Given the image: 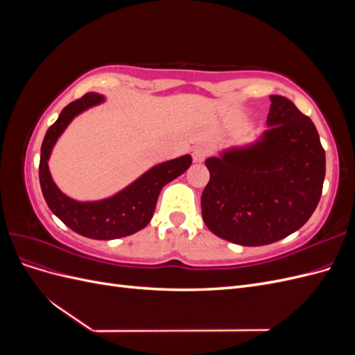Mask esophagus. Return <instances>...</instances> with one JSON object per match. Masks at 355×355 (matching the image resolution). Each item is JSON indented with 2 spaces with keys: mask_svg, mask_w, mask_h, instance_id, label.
<instances>
[{
  "mask_svg": "<svg viewBox=\"0 0 355 355\" xmlns=\"http://www.w3.org/2000/svg\"><path fill=\"white\" fill-rule=\"evenodd\" d=\"M207 155H209V151H207V148H204V146H197L194 151H192V158H194L196 163H202Z\"/></svg>",
  "mask_w": 355,
  "mask_h": 355,
  "instance_id": "esophagus-1",
  "label": "esophagus"
}]
</instances>
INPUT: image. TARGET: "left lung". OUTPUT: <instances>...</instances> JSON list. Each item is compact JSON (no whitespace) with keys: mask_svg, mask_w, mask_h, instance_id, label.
I'll return each instance as SVG.
<instances>
[{"mask_svg":"<svg viewBox=\"0 0 355 355\" xmlns=\"http://www.w3.org/2000/svg\"><path fill=\"white\" fill-rule=\"evenodd\" d=\"M270 99V127L259 142L206 159L204 223L241 245L271 244L297 231L323 191L326 153L314 123L284 96Z\"/></svg>","mask_w":355,"mask_h":355,"instance_id":"8db88e82","label":"left lung"}]
</instances>
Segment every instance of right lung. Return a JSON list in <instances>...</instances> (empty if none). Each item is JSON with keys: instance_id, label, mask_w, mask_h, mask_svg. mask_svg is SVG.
Listing matches in <instances>:
<instances>
[{"instance_id": "1", "label": "right lung", "mask_w": 355, "mask_h": 355, "mask_svg": "<svg viewBox=\"0 0 355 355\" xmlns=\"http://www.w3.org/2000/svg\"><path fill=\"white\" fill-rule=\"evenodd\" d=\"M102 101L103 96L98 93L84 94L81 99L67 105L56 123L50 125L41 145L40 185L50 210L72 231L93 240H114L127 237L146 227L154 214L161 189L185 173L192 158L184 155L158 164L116 196L106 200L80 202L62 194L53 182L47 166L51 148L75 115Z\"/></svg>"}]
</instances>
